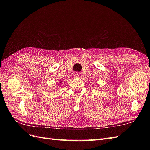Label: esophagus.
Segmentation results:
<instances>
[{
	"label": "esophagus",
	"mask_w": 150,
	"mask_h": 150,
	"mask_svg": "<svg viewBox=\"0 0 150 150\" xmlns=\"http://www.w3.org/2000/svg\"><path fill=\"white\" fill-rule=\"evenodd\" d=\"M73 76L74 77V78H79L80 73H79V72H74Z\"/></svg>",
	"instance_id": "1"
}]
</instances>
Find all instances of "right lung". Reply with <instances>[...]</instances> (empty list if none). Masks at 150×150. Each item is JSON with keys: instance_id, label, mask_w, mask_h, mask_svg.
Here are the masks:
<instances>
[{"instance_id": "right-lung-1", "label": "right lung", "mask_w": 150, "mask_h": 150, "mask_svg": "<svg viewBox=\"0 0 150 150\" xmlns=\"http://www.w3.org/2000/svg\"><path fill=\"white\" fill-rule=\"evenodd\" d=\"M62 83V82H61H61H60V83Z\"/></svg>"}]
</instances>
